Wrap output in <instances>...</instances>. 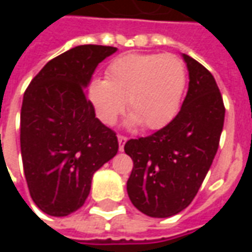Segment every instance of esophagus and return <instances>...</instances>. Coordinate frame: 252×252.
<instances>
[{"mask_svg":"<svg viewBox=\"0 0 252 252\" xmlns=\"http://www.w3.org/2000/svg\"><path fill=\"white\" fill-rule=\"evenodd\" d=\"M117 140H119V148H120V151H123V150H124V144H126V142L128 140V137L123 136V135H119V136H117Z\"/></svg>","mask_w":252,"mask_h":252,"instance_id":"obj_1","label":"esophagus"}]
</instances>
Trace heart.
Instances as JSON below:
<instances>
[{
  "label": "heart",
  "instance_id": "heart-1",
  "mask_svg": "<svg viewBox=\"0 0 252 252\" xmlns=\"http://www.w3.org/2000/svg\"><path fill=\"white\" fill-rule=\"evenodd\" d=\"M185 85V63L177 55L126 54L110 62L106 79L90 81L88 98L106 126L115 123L126 99L129 126L159 129L178 113Z\"/></svg>",
  "mask_w": 252,
  "mask_h": 252
}]
</instances>
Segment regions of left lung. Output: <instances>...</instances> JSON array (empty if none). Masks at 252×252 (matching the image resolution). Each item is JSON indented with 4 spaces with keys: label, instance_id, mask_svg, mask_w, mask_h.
<instances>
[{
    "label": "left lung",
    "instance_id": "8db88e82",
    "mask_svg": "<svg viewBox=\"0 0 252 252\" xmlns=\"http://www.w3.org/2000/svg\"><path fill=\"white\" fill-rule=\"evenodd\" d=\"M189 89L178 115L147 137L131 139L129 200L150 217L174 216L193 201L215 159L225 108L217 83L201 63L182 54Z\"/></svg>",
    "mask_w": 252,
    "mask_h": 252
}]
</instances>
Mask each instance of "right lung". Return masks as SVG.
I'll list each match as a JSON object with an SVG mask.
<instances>
[{
	"label": "right lung",
	"mask_w": 252,
	"mask_h": 252,
	"mask_svg": "<svg viewBox=\"0 0 252 252\" xmlns=\"http://www.w3.org/2000/svg\"><path fill=\"white\" fill-rule=\"evenodd\" d=\"M116 47H74L31 81L21 106L20 144L31 197L39 209L62 217L79 209L93 174L119 150L116 133L95 117L86 97L98 63Z\"/></svg>",
	"instance_id": "obj_1"
}]
</instances>
